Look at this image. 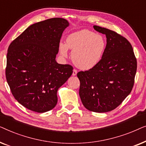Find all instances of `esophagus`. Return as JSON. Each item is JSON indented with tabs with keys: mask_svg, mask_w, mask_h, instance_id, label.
<instances>
[{
	"mask_svg": "<svg viewBox=\"0 0 146 146\" xmlns=\"http://www.w3.org/2000/svg\"><path fill=\"white\" fill-rule=\"evenodd\" d=\"M77 73H78V72H77L76 70L74 69V70H73V72H72V75H73V76H76Z\"/></svg>",
	"mask_w": 146,
	"mask_h": 146,
	"instance_id": "esophagus-1",
	"label": "esophagus"
}]
</instances>
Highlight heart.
I'll return each mask as SVG.
<instances>
[{"label":"heart","mask_w":146,"mask_h":146,"mask_svg":"<svg viewBox=\"0 0 146 146\" xmlns=\"http://www.w3.org/2000/svg\"><path fill=\"white\" fill-rule=\"evenodd\" d=\"M68 48L72 50V59L74 64L82 70H89L100 60L105 41L102 36L83 29L70 34L66 44L60 43L59 50L62 56H67Z\"/></svg>","instance_id":"obj_1"}]
</instances>
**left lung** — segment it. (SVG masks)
Listing matches in <instances>:
<instances>
[{"instance_id": "1", "label": "left lung", "mask_w": 146, "mask_h": 146, "mask_svg": "<svg viewBox=\"0 0 146 146\" xmlns=\"http://www.w3.org/2000/svg\"><path fill=\"white\" fill-rule=\"evenodd\" d=\"M106 35V46L99 62L77 74L79 94L84 106L103 113L113 110L130 94L134 84L137 60L129 41L111 30L94 26Z\"/></svg>"}]
</instances>
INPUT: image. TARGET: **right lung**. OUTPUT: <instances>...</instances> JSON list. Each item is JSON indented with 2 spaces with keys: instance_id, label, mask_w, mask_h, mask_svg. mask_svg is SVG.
<instances>
[{
  "instance_id": "add662e5",
  "label": "right lung",
  "mask_w": 146,
  "mask_h": 146,
  "mask_svg": "<svg viewBox=\"0 0 146 146\" xmlns=\"http://www.w3.org/2000/svg\"><path fill=\"white\" fill-rule=\"evenodd\" d=\"M68 26L62 18L33 24L9 46L6 78L15 98L30 110L53 109L58 90L73 72L72 66L56 61L62 35Z\"/></svg>"
}]
</instances>
